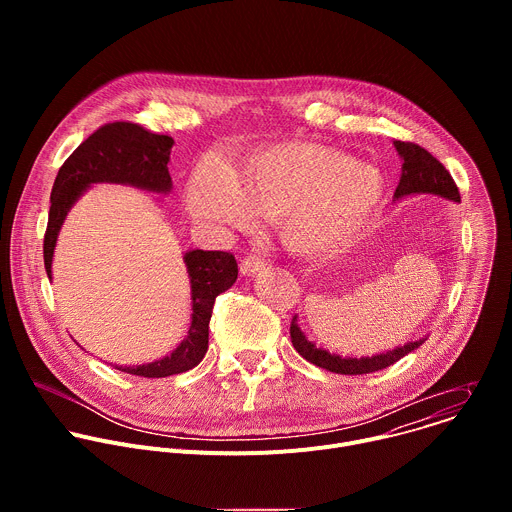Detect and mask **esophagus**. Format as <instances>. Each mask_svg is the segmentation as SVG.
<instances>
[{"label":"esophagus","mask_w":512,"mask_h":512,"mask_svg":"<svg viewBox=\"0 0 512 512\" xmlns=\"http://www.w3.org/2000/svg\"><path fill=\"white\" fill-rule=\"evenodd\" d=\"M267 263H265V259L263 257H259V255H247L245 259H241V273L243 275H253V273H257V271H261L263 267H265Z\"/></svg>","instance_id":"obj_1"}]
</instances>
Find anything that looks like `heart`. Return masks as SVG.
Segmentation results:
<instances>
[{
	"mask_svg": "<svg viewBox=\"0 0 512 512\" xmlns=\"http://www.w3.org/2000/svg\"><path fill=\"white\" fill-rule=\"evenodd\" d=\"M383 194V176L373 166L316 143H279L255 154L237 174L223 160H204L190 180L188 204L202 221L237 229L281 214L287 245L320 255L367 231Z\"/></svg>",
	"mask_w": 512,
	"mask_h": 512,
	"instance_id": "heart-1",
	"label": "heart"
}]
</instances>
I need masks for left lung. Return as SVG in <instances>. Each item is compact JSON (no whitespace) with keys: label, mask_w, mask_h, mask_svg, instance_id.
Returning <instances> with one entry per match:
<instances>
[{"label":"left lung","mask_w":512,"mask_h":512,"mask_svg":"<svg viewBox=\"0 0 512 512\" xmlns=\"http://www.w3.org/2000/svg\"><path fill=\"white\" fill-rule=\"evenodd\" d=\"M395 148H397L399 156L403 158V172H401L399 186L395 190V198L415 194V192H431V194H440L448 200L460 202V190H458L454 178L450 176V172L440 162H437L427 150H423L421 145H417L413 141H395ZM296 322H298V316L291 318V326H289V336H291V344H294V348L308 362H312V364H316V367H322L330 373H336V375H367V373L387 369L423 342V340H415L401 348H395L385 354L371 356V358L369 356L367 358H340L322 348H316V344H312L302 334V330L298 328Z\"/></svg>","instance_id":"left-lung-1"}]
</instances>
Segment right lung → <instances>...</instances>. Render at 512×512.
I'll return each instance as SVG.
<instances>
[{
	"label": "right lung",
	"instance_id": "add662e5",
	"mask_svg": "<svg viewBox=\"0 0 512 512\" xmlns=\"http://www.w3.org/2000/svg\"><path fill=\"white\" fill-rule=\"evenodd\" d=\"M174 139L160 135L131 121L101 125L60 166L50 194L48 227L44 235V267L50 277L56 235L68 208L81 192L95 182H121L156 192H168L172 178L168 160ZM192 287V324L184 342L166 358L119 367V371L160 379L194 369L208 350V322L214 300L237 279V259L227 251H190L184 255Z\"/></svg>",
	"mask_w": 512,
	"mask_h": 512
}]
</instances>
